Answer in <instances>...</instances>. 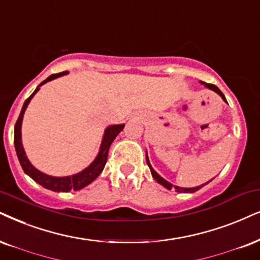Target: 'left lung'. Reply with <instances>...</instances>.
<instances>
[{
    "mask_svg": "<svg viewBox=\"0 0 260 260\" xmlns=\"http://www.w3.org/2000/svg\"><path fill=\"white\" fill-rule=\"evenodd\" d=\"M200 84L204 85V86H205V87H208L209 90H212L213 92H216V93L219 94V96L222 97V100L224 101L225 103H226V100H225L224 94L222 93L221 90H219V88H218L217 86H216V85H212V84H206V83H204V81H200ZM146 162H147V166H149V168H150V170H151V174H152L153 179L156 180V181L158 182L159 185H162L163 187H166L167 189H172V188H175L176 192H179V193H193V192H196V190L200 189V188H202V187H204V186H205V185H208V183H209L210 181H211V180H210V181H208V182H206V183H203V185H200V186H197V187H192V188H185V187L174 186L173 183H170L169 181H167L166 179H163V177L160 176L158 173H156V172H154V169L152 168V166H151V164H150L149 157H147V151H146Z\"/></svg>",
    "mask_w": 260,
    "mask_h": 260,
    "instance_id": "obj_1",
    "label": "left lung"
}]
</instances>
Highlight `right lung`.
<instances>
[{
    "label": "right lung",
    "mask_w": 260,
    "mask_h": 260,
    "mask_svg": "<svg viewBox=\"0 0 260 260\" xmlns=\"http://www.w3.org/2000/svg\"><path fill=\"white\" fill-rule=\"evenodd\" d=\"M66 74H67V72H62V73H58V74H52L38 85L37 88L34 91V93H32L31 96L25 101L24 106H22V109L20 111V115H19V119L16 121L15 127H14V146L16 151V156H18L22 170H24L25 174H27L32 180H35L36 182L44 187V188L54 190V192H70V190H79L84 188V187H86L87 185H90L92 181H94V180L97 179V176L102 173V170L104 169V166H106L107 158H108V151H109L111 143H113L115 138L117 137V134H119L124 127L123 123L108 126L106 128V131H104L103 138H102V143L100 146V151H98L96 158L93 159V162H92L90 166L86 167L84 170H81V172L74 174V175L61 176V177L51 176V175H48V174L42 173L41 170H38L37 168H35V167L31 164V162L28 160L24 150V146H22L21 124H22V119H24L25 110L29 104V102H31L32 98H34L35 94L39 91V88H41L42 85L47 84L48 81L54 80V79L63 77Z\"/></svg>",
    "instance_id": "1"
}]
</instances>
